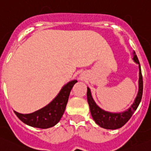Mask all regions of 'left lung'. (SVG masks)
I'll return each instance as SVG.
<instances>
[{
	"label": "left lung",
	"mask_w": 151,
	"mask_h": 151,
	"mask_svg": "<svg viewBox=\"0 0 151 151\" xmlns=\"http://www.w3.org/2000/svg\"><path fill=\"white\" fill-rule=\"evenodd\" d=\"M133 61L136 64L139 65V91H138V94L134 100V102L130 106V107L128 108L127 110L122 112H110L104 110L97 105L91 96V90L88 87H87V101H88V105H89L90 112H91L93 120L95 121L97 124L104 129H116L123 127L129 120V118L136 110L141 102L142 92H143V80H142V71H141L140 63L138 60L136 52L133 51Z\"/></svg>",
	"instance_id": "obj_1"
}]
</instances>
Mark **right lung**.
<instances>
[{
	"label": "right lung",
	"mask_w": 151,
	"mask_h": 151,
	"mask_svg": "<svg viewBox=\"0 0 151 151\" xmlns=\"http://www.w3.org/2000/svg\"><path fill=\"white\" fill-rule=\"evenodd\" d=\"M77 80H73L65 85L56 95V98L47 105L34 112L22 114L14 111L19 119L30 127L47 129L55 126L61 119L67 105L68 97Z\"/></svg>",
	"instance_id": "obj_1"
}]
</instances>
